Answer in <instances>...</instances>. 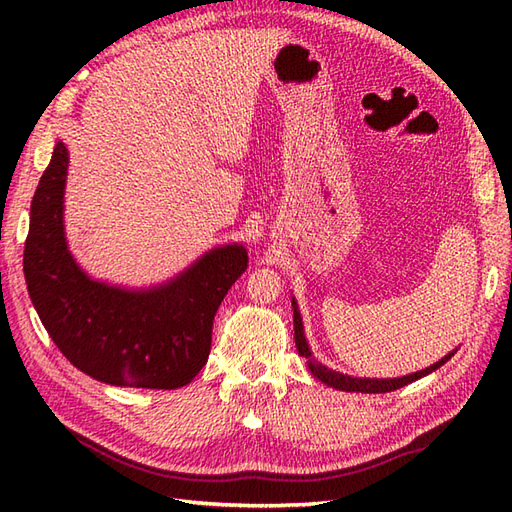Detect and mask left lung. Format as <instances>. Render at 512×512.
Segmentation results:
<instances>
[{"label":"left lung","instance_id":"left-lung-1","mask_svg":"<svg viewBox=\"0 0 512 512\" xmlns=\"http://www.w3.org/2000/svg\"><path fill=\"white\" fill-rule=\"evenodd\" d=\"M292 307H294V344H297V350L299 354L303 356V359L307 361L309 369H312V374L322 380L324 384L333 386V389H339V391H350V393H389V391H397L401 389V386H406L418 378H423L427 374H431V371H436L440 365H444L448 359H451V354L444 356L442 361L433 363L431 367L423 369V371H416V374H410V376H404V378H391V380H371V378H350V376H344L339 374V371H333L329 367H324L322 363H318L312 352H309V346L305 342V335H303V322H301V314L297 309V303H294L292 299Z\"/></svg>","mask_w":512,"mask_h":512}]
</instances>
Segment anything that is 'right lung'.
Segmentation results:
<instances>
[{
  "mask_svg": "<svg viewBox=\"0 0 512 512\" xmlns=\"http://www.w3.org/2000/svg\"><path fill=\"white\" fill-rule=\"evenodd\" d=\"M68 149L57 143L32 200L23 271L61 354L87 376L134 389L190 384L211 352L213 318L247 269L243 245L218 247L166 286L128 292L76 267L64 237Z\"/></svg>",
  "mask_w": 512,
  "mask_h": 512,
  "instance_id": "add662e5",
  "label": "right lung"
}]
</instances>
